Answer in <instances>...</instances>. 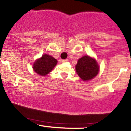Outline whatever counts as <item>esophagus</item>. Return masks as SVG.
Listing matches in <instances>:
<instances>
[{
  "label": "esophagus",
  "mask_w": 131,
  "mask_h": 131,
  "mask_svg": "<svg viewBox=\"0 0 131 131\" xmlns=\"http://www.w3.org/2000/svg\"><path fill=\"white\" fill-rule=\"evenodd\" d=\"M68 61V59H63L62 60V62H66Z\"/></svg>",
  "instance_id": "1"
}]
</instances>
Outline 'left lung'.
Wrapping results in <instances>:
<instances>
[{"mask_svg": "<svg viewBox=\"0 0 131 131\" xmlns=\"http://www.w3.org/2000/svg\"><path fill=\"white\" fill-rule=\"evenodd\" d=\"M75 69L79 77L83 81H86L91 80L98 74L99 66L95 59L85 56L79 59Z\"/></svg>", "mask_w": 131, "mask_h": 131, "instance_id": "left-lung-1", "label": "left lung"}]
</instances>
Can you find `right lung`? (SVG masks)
<instances>
[{"label":"right lung","instance_id":"obj_1","mask_svg":"<svg viewBox=\"0 0 131 131\" xmlns=\"http://www.w3.org/2000/svg\"><path fill=\"white\" fill-rule=\"evenodd\" d=\"M57 60L51 56L44 54L33 64V69L40 75H46L57 64Z\"/></svg>","mask_w":131,"mask_h":131}]
</instances>
